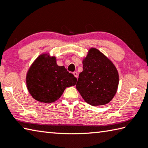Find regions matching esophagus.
Here are the masks:
<instances>
[{
  "label": "esophagus",
  "mask_w": 148,
  "mask_h": 148,
  "mask_svg": "<svg viewBox=\"0 0 148 148\" xmlns=\"http://www.w3.org/2000/svg\"><path fill=\"white\" fill-rule=\"evenodd\" d=\"M73 74H74V76L76 77H77V76H78V74H77V72H73Z\"/></svg>",
  "instance_id": "esophagus-1"
}]
</instances>
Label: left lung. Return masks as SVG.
I'll return each instance as SVG.
<instances>
[{
	"instance_id": "1",
	"label": "left lung",
	"mask_w": 148,
	"mask_h": 148,
	"mask_svg": "<svg viewBox=\"0 0 148 148\" xmlns=\"http://www.w3.org/2000/svg\"><path fill=\"white\" fill-rule=\"evenodd\" d=\"M83 71L76 88L87 103L92 106L109 103L116 93L119 75L109 59L96 48H90L83 58Z\"/></svg>"
}]
</instances>
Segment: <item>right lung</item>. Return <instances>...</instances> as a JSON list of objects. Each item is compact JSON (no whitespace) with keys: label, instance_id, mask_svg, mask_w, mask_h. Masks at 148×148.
Returning <instances> with one entry per match:
<instances>
[{"label":"right lung","instance_id":"1","mask_svg":"<svg viewBox=\"0 0 148 148\" xmlns=\"http://www.w3.org/2000/svg\"><path fill=\"white\" fill-rule=\"evenodd\" d=\"M49 52L39 55L28 69L26 87L35 100L45 103L58 100L66 87L76 85L77 79L64 66H58Z\"/></svg>","mask_w":148,"mask_h":148}]
</instances>
